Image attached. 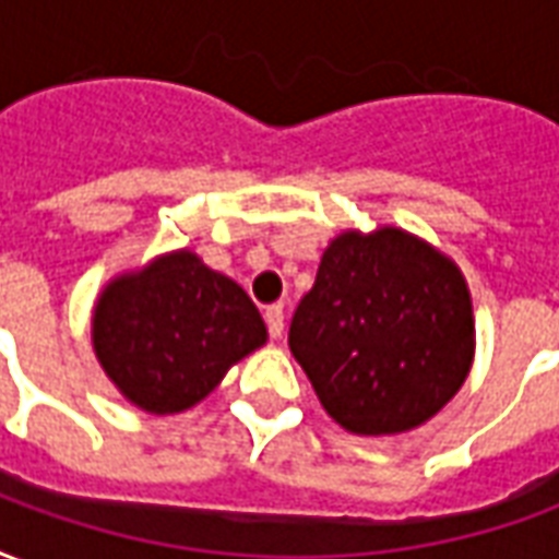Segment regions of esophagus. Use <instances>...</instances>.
Masks as SVG:
<instances>
[{"mask_svg":"<svg viewBox=\"0 0 559 559\" xmlns=\"http://www.w3.org/2000/svg\"><path fill=\"white\" fill-rule=\"evenodd\" d=\"M266 329H269V338H281L284 335V308L281 305H272L266 308Z\"/></svg>","mask_w":559,"mask_h":559,"instance_id":"1","label":"esophagus"}]
</instances>
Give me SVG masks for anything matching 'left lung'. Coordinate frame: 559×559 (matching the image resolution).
Segmentation results:
<instances>
[{
    "label": "left lung",
    "mask_w": 559,
    "mask_h": 559,
    "mask_svg": "<svg viewBox=\"0 0 559 559\" xmlns=\"http://www.w3.org/2000/svg\"><path fill=\"white\" fill-rule=\"evenodd\" d=\"M290 350L341 428L411 431L443 411L469 374L467 281L399 227L341 233L293 314Z\"/></svg>",
    "instance_id": "obj_1"
}]
</instances>
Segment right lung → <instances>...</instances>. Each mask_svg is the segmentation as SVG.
Returning <instances> with one entry per match:
<instances>
[{
  "mask_svg": "<svg viewBox=\"0 0 559 559\" xmlns=\"http://www.w3.org/2000/svg\"><path fill=\"white\" fill-rule=\"evenodd\" d=\"M263 344L266 323L248 293L191 251L114 278L92 314L104 374L155 416L194 407Z\"/></svg>",
  "mask_w": 559,
  "mask_h": 559,
  "instance_id": "1",
  "label": "right lung"
}]
</instances>
